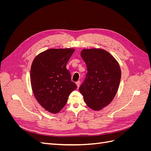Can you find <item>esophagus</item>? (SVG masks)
I'll return each mask as SVG.
<instances>
[{"instance_id": "obj_1", "label": "esophagus", "mask_w": 151, "mask_h": 151, "mask_svg": "<svg viewBox=\"0 0 151 151\" xmlns=\"http://www.w3.org/2000/svg\"><path fill=\"white\" fill-rule=\"evenodd\" d=\"M80 81H77V82H76V85H77V88H79V86H80Z\"/></svg>"}]
</instances>
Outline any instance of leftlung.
Returning <instances> with one entry per match:
<instances>
[{
	"label": "left lung",
	"mask_w": 151,
	"mask_h": 151,
	"mask_svg": "<svg viewBox=\"0 0 151 151\" xmlns=\"http://www.w3.org/2000/svg\"><path fill=\"white\" fill-rule=\"evenodd\" d=\"M81 57L88 72L79 91L90 108L99 110L110 103L116 94L121 79L119 64L103 49H84Z\"/></svg>",
	"instance_id": "obj_1"
}]
</instances>
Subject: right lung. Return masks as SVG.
I'll return each instance as SVG.
<instances>
[{"label": "right lung", "mask_w": 151, "mask_h": 151, "mask_svg": "<svg viewBox=\"0 0 151 151\" xmlns=\"http://www.w3.org/2000/svg\"><path fill=\"white\" fill-rule=\"evenodd\" d=\"M74 52L73 48L49 49L36 56L31 65L30 79L35 96L50 113L60 111L77 88L66 68Z\"/></svg>", "instance_id": "right-lung-1"}]
</instances>
